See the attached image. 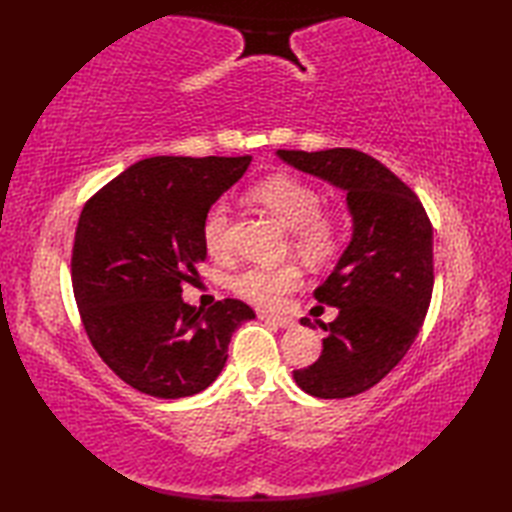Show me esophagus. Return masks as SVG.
<instances>
[{"label":"esophagus","instance_id":"1","mask_svg":"<svg viewBox=\"0 0 512 512\" xmlns=\"http://www.w3.org/2000/svg\"><path fill=\"white\" fill-rule=\"evenodd\" d=\"M259 319L262 321H266V323H273V325H277V328H295V319H290V317H277V314H268V312H262L259 314Z\"/></svg>","mask_w":512,"mask_h":512}]
</instances>
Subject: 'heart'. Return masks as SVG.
<instances>
[{"label":"heart","instance_id":"heart-1","mask_svg":"<svg viewBox=\"0 0 512 512\" xmlns=\"http://www.w3.org/2000/svg\"><path fill=\"white\" fill-rule=\"evenodd\" d=\"M250 198L259 202L284 224L295 231V248L310 262H325L339 246V224L332 215L321 213V193L310 182L290 173H275L250 191ZM228 206L213 204L204 215L202 239L211 255L220 257L228 248ZM301 284V270L292 264L264 268L253 266L231 279L237 297L264 308H277L288 292Z\"/></svg>","mask_w":512,"mask_h":512}]
</instances>
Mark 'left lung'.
I'll list each match as a JSON object with an SVG mask.
<instances>
[{"mask_svg": "<svg viewBox=\"0 0 512 512\" xmlns=\"http://www.w3.org/2000/svg\"><path fill=\"white\" fill-rule=\"evenodd\" d=\"M277 156L347 193L352 242L314 299L339 308L323 352L295 369L314 398H350L380 383L416 341L433 292V228L418 195L383 162L356 149ZM308 319H301L306 325Z\"/></svg>", "mask_w": 512, "mask_h": 512, "instance_id": "obj_1", "label": "left lung"}]
</instances>
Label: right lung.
I'll return each instance as SVG.
<instances>
[{"label": "right lung", "instance_id": "obj_1", "mask_svg": "<svg viewBox=\"0 0 512 512\" xmlns=\"http://www.w3.org/2000/svg\"><path fill=\"white\" fill-rule=\"evenodd\" d=\"M250 156L140 160L85 202L72 248V288L94 350L129 387L156 398L200 394L255 312L224 299L182 301L206 259L202 222L244 176Z\"/></svg>", "mask_w": 512, "mask_h": 512}]
</instances>
